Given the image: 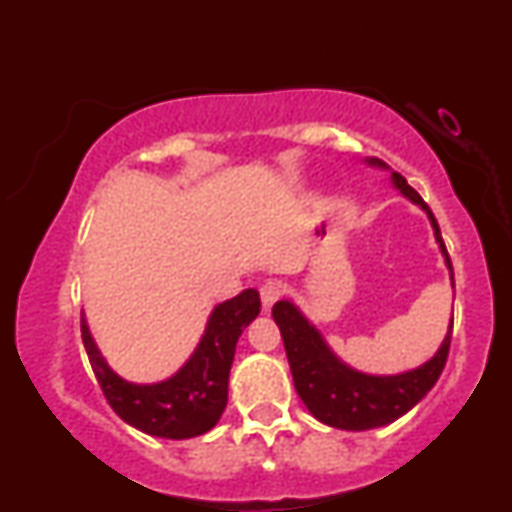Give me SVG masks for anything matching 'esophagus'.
Segmentation results:
<instances>
[{
    "instance_id": "1",
    "label": "esophagus",
    "mask_w": 512,
    "mask_h": 512,
    "mask_svg": "<svg viewBox=\"0 0 512 512\" xmlns=\"http://www.w3.org/2000/svg\"><path fill=\"white\" fill-rule=\"evenodd\" d=\"M284 293H286V284H281V281H276V279L264 281V284L260 286L262 308H264V310L272 308V305H274L276 301H279V298L284 296Z\"/></svg>"
}]
</instances>
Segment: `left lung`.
I'll use <instances>...</instances> for the list:
<instances>
[{"instance_id": "1", "label": "left lung", "mask_w": 512, "mask_h": 512, "mask_svg": "<svg viewBox=\"0 0 512 512\" xmlns=\"http://www.w3.org/2000/svg\"><path fill=\"white\" fill-rule=\"evenodd\" d=\"M366 161L368 166L387 168L378 158H366ZM392 185L428 214L452 279V264L443 236H440L436 216L431 214L428 204L402 175L392 173ZM272 317L279 325L281 339H284L298 397L303 399V404L317 421L342 428V431H368V428L387 426L397 421L399 416L407 414L411 407H416L428 395V390L436 385L440 373H443L445 361H448L452 320L436 356L426 361L424 366L399 375H368L346 366L342 358L327 346L313 322L305 320L301 310L291 301L276 303Z\"/></svg>"}]
</instances>
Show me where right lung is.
Returning a JSON list of instances; mask_svg holds the SVG:
<instances>
[{
	"instance_id": "add662e5",
	"label": "right lung",
	"mask_w": 512,
	"mask_h": 512,
	"mask_svg": "<svg viewBox=\"0 0 512 512\" xmlns=\"http://www.w3.org/2000/svg\"><path fill=\"white\" fill-rule=\"evenodd\" d=\"M260 315V293L243 291L211 310L207 330L195 354L168 380L154 385L127 383L93 342L81 317V337L98 385L113 411L129 426L156 438L185 440L211 431L228 402V375L236 356L238 337Z\"/></svg>"
}]
</instances>
